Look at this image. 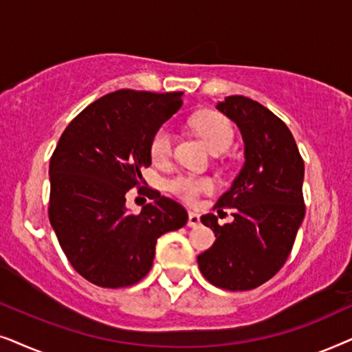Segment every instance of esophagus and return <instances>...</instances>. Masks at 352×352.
Returning a JSON list of instances; mask_svg holds the SVG:
<instances>
[{
	"instance_id": "obj_1",
	"label": "esophagus",
	"mask_w": 352,
	"mask_h": 352,
	"mask_svg": "<svg viewBox=\"0 0 352 352\" xmlns=\"http://www.w3.org/2000/svg\"><path fill=\"white\" fill-rule=\"evenodd\" d=\"M199 223H201L199 215L196 214V212H190L188 214V227L196 228V227H199Z\"/></svg>"
}]
</instances>
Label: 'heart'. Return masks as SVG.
<instances>
[{"mask_svg": "<svg viewBox=\"0 0 352 352\" xmlns=\"http://www.w3.org/2000/svg\"><path fill=\"white\" fill-rule=\"evenodd\" d=\"M195 127L210 151L215 154L227 151L233 143V137H235L232 122L225 116L219 114V112H204V114L198 116L195 120ZM172 149L173 133L167 125H164V127L156 130V133L151 138V143H149V154H151L153 162H166L172 156ZM167 186L173 195L179 196L185 203L195 204L201 195L209 193L214 188V184L212 180L206 179V177L177 175L168 180Z\"/></svg>", "mask_w": 352, "mask_h": 352, "instance_id": "1", "label": "heart"}]
</instances>
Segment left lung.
<instances>
[{"instance_id":"1","label":"left lung","mask_w":352,"mask_h":352,"mask_svg":"<svg viewBox=\"0 0 352 352\" xmlns=\"http://www.w3.org/2000/svg\"><path fill=\"white\" fill-rule=\"evenodd\" d=\"M217 109L235 122L245 142V164L214 209L233 208L232 223L201 217L215 233L198 256L214 287L246 292L261 287L287 262L301 227L304 161L292 132L274 112L246 96H227Z\"/></svg>"}]
</instances>
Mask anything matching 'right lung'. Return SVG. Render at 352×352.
Wrapping results in <instances>:
<instances>
[{"mask_svg": "<svg viewBox=\"0 0 352 352\" xmlns=\"http://www.w3.org/2000/svg\"><path fill=\"white\" fill-rule=\"evenodd\" d=\"M182 91L119 90L87 106L60 135L50 161V222L70 265L101 288L138 283L153 265L157 238L188 220L156 190L129 214L125 195L144 184L149 143L180 109ZM142 188L138 190V193Z\"/></svg>", "mask_w": 352, "mask_h": 352, "instance_id": "obj_1", "label": "right lung"}]
</instances>
